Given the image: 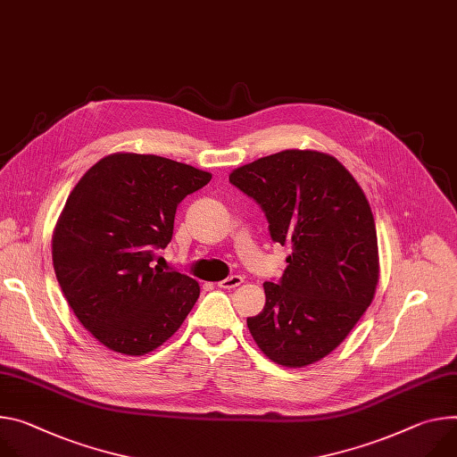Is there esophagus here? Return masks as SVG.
<instances>
[{"instance_id": "34e87169", "label": "esophagus", "mask_w": 457, "mask_h": 457, "mask_svg": "<svg viewBox=\"0 0 457 457\" xmlns=\"http://www.w3.org/2000/svg\"><path fill=\"white\" fill-rule=\"evenodd\" d=\"M242 282H244V277H240V275H231V277H228V278L220 280V282H219V286H220V287H224V289H231V287L240 286Z\"/></svg>"}]
</instances>
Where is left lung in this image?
I'll return each instance as SVG.
<instances>
[{
    "label": "left lung",
    "instance_id": "left-lung-1",
    "mask_svg": "<svg viewBox=\"0 0 457 457\" xmlns=\"http://www.w3.org/2000/svg\"><path fill=\"white\" fill-rule=\"evenodd\" d=\"M229 182L257 200L270 235L292 245L278 280L264 282V310L247 317L261 352L303 368L334 352L371 304L379 282L370 204L328 153L286 149L237 168Z\"/></svg>",
    "mask_w": 457,
    "mask_h": 457
}]
</instances>
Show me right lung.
Returning <instances> with one entry per match:
<instances>
[{"instance_id": "right-lung-1", "label": "right lung", "mask_w": 457, "mask_h": 457, "mask_svg": "<svg viewBox=\"0 0 457 457\" xmlns=\"http://www.w3.org/2000/svg\"><path fill=\"white\" fill-rule=\"evenodd\" d=\"M210 180L163 156L112 153L71 191L53 233V264L74 315L109 350L153 352L195 306L198 282L151 262L171 242L177 205Z\"/></svg>"}]
</instances>
